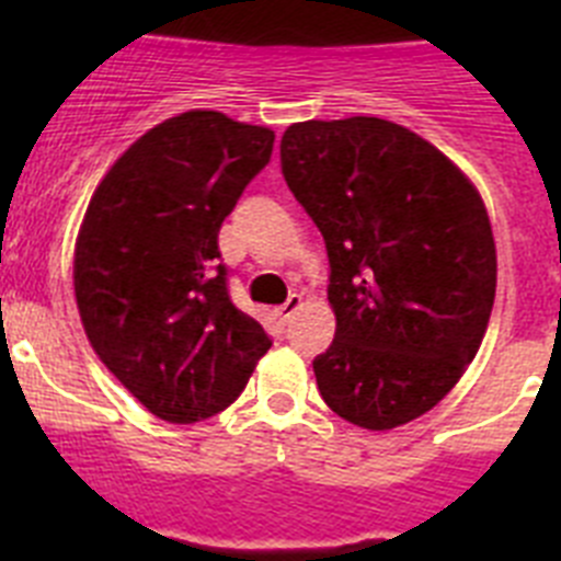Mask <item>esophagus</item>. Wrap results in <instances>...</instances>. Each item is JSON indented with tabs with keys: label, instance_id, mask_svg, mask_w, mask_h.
Wrapping results in <instances>:
<instances>
[{
	"label": "esophagus",
	"instance_id": "obj_1",
	"mask_svg": "<svg viewBox=\"0 0 561 561\" xmlns=\"http://www.w3.org/2000/svg\"><path fill=\"white\" fill-rule=\"evenodd\" d=\"M300 309H304V297L291 295L284 306H277L275 314H277V320H280V323H289L291 317H295Z\"/></svg>",
	"mask_w": 561,
	"mask_h": 561
}]
</instances>
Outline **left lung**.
Segmentation results:
<instances>
[{"mask_svg": "<svg viewBox=\"0 0 561 561\" xmlns=\"http://www.w3.org/2000/svg\"><path fill=\"white\" fill-rule=\"evenodd\" d=\"M280 168L329 252L336 331L314 359L320 396L362 430L419 419L458 385L492 317L480 193L433 142L379 117L295 123Z\"/></svg>", "mask_w": 561, "mask_h": 561, "instance_id": "obj_1", "label": "left lung"}]
</instances>
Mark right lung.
I'll list each match as a JSON object with an SVG mask.
<instances>
[{"mask_svg": "<svg viewBox=\"0 0 561 561\" xmlns=\"http://www.w3.org/2000/svg\"><path fill=\"white\" fill-rule=\"evenodd\" d=\"M275 131L191 112L108 168L76 241V300L101 362L171 424L230 408L272 340L236 309L219 230L272 157Z\"/></svg>", "mask_w": 561, "mask_h": 561, "instance_id": "1", "label": "right lung"}]
</instances>
